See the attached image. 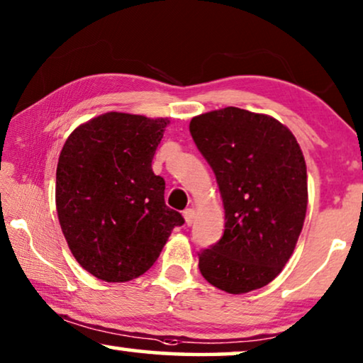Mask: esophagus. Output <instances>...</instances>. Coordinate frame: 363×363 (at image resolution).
<instances>
[{"label": "esophagus", "mask_w": 363, "mask_h": 363, "mask_svg": "<svg viewBox=\"0 0 363 363\" xmlns=\"http://www.w3.org/2000/svg\"><path fill=\"white\" fill-rule=\"evenodd\" d=\"M183 218H185L186 225H191L194 218H196V211H194L193 208H188V209H185V211H183Z\"/></svg>", "instance_id": "34e87169"}]
</instances>
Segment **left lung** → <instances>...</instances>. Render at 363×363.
<instances>
[{
    "instance_id": "left-lung-1",
    "label": "left lung",
    "mask_w": 363,
    "mask_h": 363,
    "mask_svg": "<svg viewBox=\"0 0 363 363\" xmlns=\"http://www.w3.org/2000/svg\"><path fill=\"white\" fill-rule=\"evenodd\" d=\"M191 138L216 175L224 234L199 255L213 286L242 295L269 285L295 250L308 208L301 147L285 124L228 106L194 116Z\"/></svg>"
}]
</instances>
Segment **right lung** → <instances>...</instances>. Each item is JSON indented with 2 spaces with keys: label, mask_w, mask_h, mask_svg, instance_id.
<instances>
[{
  "label": "right lung",
  "mask_w": 363,
  "mask_h": 363,
  "mask_svg": "<svg viewBox=\"0 0 363 363\" xmlns=\"http://www.w3.org/2000/svg\"><path fill=\"white\" fill-rule=\"evenodd\" d=\"M169 118L104 113L78 125L57 164V216L73 257L108 283L134 280L185 219L165 204L152 159Z\"/></svg>",
  "instance_id": "right-lung-1"
}]
</instances>
